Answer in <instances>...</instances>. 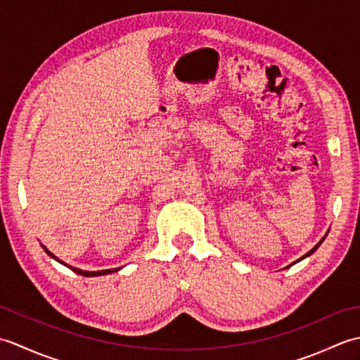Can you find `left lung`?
<instances>
[{
	"mask_svg": "<svg viewBox=\"0 0 360 360\" xmlns=\"http://www.w3.org/2000/svg\"><path fill=\"white\" fill-rule=\"evenodd\" d=\"M328 232H330V231H328ZM328 232L325 233V236H323V238H322V240H320V241H319V243L316 244V246H314V248H312V249H311V250L308 252V254H304V255H303L302 258H298V259H297V262H294L292 264H295V263H298V262H302V259H304V258H307V257H309V255H312V254H314V252H316V250L319 249V246H320V244H322V243H323V240L326 238V235H328ZM292 264H290V266H292Z\"/></svg>",
	"mask_w": 360,
	"mask_h": 360,
	"instance_id": "8db88e82",
	"label": "left lung"
}]
</instances>
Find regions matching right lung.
I'll return each instance as SVG.
<instances>
[{"instance_id": "obj_1", "label": "right lung", "mask_w": 360, "mask_h": 360, "mask_svg": "<svg viewBox=\"0 0 360 360\" xmlns=\"http://www.w3.org/2000/svg\"><path fill=\"white\" fill-rule=\"evenodd\" d=\"M41 248L44 249V252L46 254H48L51 258H53L56 259V262H58V263H62L63 266H66V267H70L71 271H74L75 274H79V275H83V277H101V275H108V274H112V272H117V271H120L122 267H116V269H105V271H82V269H79V267H74V266H70V264H66L65 262H62V259H58L56 255L52 254V252H49L48 249H46L43 244H41Z\"/></svg>"}]
</instances>
